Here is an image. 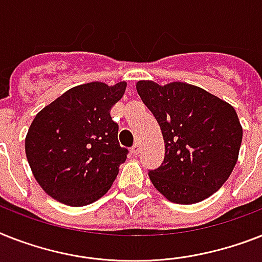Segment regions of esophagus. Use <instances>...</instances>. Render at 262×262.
<instances>
[{
  "label": "esophagus",
  "mask_w": 262,
  "mask_h": 262,
  "mask_svg": "<svg viewBox=\"0 0 262 262\" xmlns=\"http://www.w3.org/2000/svg\"><path fill=\"white\" fill-rule=\"evenodd\" d=\"M140 149H141V146H140V142H135V144H133V146L130 148V150H132V153H133V155H138V153H140Z\"/></svg>",
  "instance_id": "34e87169"
}]
</instances>
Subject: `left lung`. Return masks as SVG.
I'll list each match as a JSON object with an SVG mask.
<instances>
[{"instance_id": "8db88e82", "label": "left lung", "mask_w": 262, "mask_h": 262, "mask_svg": "<svg viewBox=\"0 0 262 262\" xmlns=\"http://www.w3.org/2000/svg\"><path fill=\"white\" fill-rule=\"evenodd\" d=\"M137 93L160 125L164 161L149 179L168 201L202 202L230 176L241 148L242 127L234 107L201 87L140 80Z\"/></svg>"}]
</instances>
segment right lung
Returning <instances> with one entry per match:
<instances>
[{
    "mask_svg": "<svg viewBox=\"0 0 262 262\" xmlns=\"http://www.w3.org/2000/svg\"><path fill=\"white\" fill-rule=\"evenodd\" d=\"M126 83L72 87L35 117L25 153L35 179L50 196L79 207L103 196L129 150L118 142L110 110Z\"/></svg>",
    "mask_w": 262,
    "mask_h": 262,
    "instance_id": "1",
    "label": "right lung"
}]
</instances>
